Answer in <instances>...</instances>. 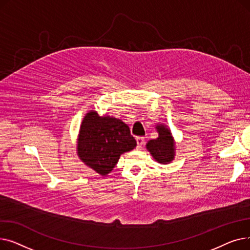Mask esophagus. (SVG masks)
Wrapping results in <instances>:
<instances>
[{
  "label": "esophagus",
  "mask_w": 250,
  "mask_h": 250,
  "mask_svg": "<svg viewBox=\"0 0 250 250\" xmlns=\"http://www.w3.org/2000/svg\"><path fill=\"white\" fill-rule=\"evenodd\" d=\"M136 141H137V148L141 149L143 147V145H144V142H145V139H144L143 137H138L136 139Z\"/></svg>",
  "instance_id": "obj_1"
}]
</instances>
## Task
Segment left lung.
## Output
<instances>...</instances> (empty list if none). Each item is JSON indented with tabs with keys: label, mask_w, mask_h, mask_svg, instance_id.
I'll return each mask as SVG.
<instances>
[{
	"label": "left lung",
	"mask_w": 250,
	"mask_h": 250,
	"mask_svg": "<svg viewBox=\"0 0 250 250\" xmlns=\"http://www.w3.org/2000/svg\"><path fill=\"white\" fill-rule=\"evenodd\" d=\"M156 129L158 138L150 140L146 144V149L150 152L155 161L160 164H169L175 157V141L171 130L166 125L157 124Z\"/></svg>",
	"instance_id": "1"
}]
</instances>
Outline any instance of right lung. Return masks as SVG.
I'll return each instance as SVG.
<instances>
[{"instance_id": "right-lung-1", "label": "right lung", "mask_w": 250, "mask_h": 250, "mask_svg": "<svg viewBox=\"0 0 250 250\" xmlns=\"http://www.w3.org/2000/svg\"><path fill=\"white\" fill-rule=\"evenodd\" d=\"M137 146L129 127L113 116H100L88 111L80 125L77 139V155L86 166L102 176L110 173L122 154Z\"/></svg>"}]
</instances>
